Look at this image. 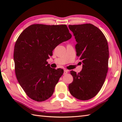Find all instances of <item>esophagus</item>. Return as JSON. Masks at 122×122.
<instances>
[{"instance_id":"1","label":"esophagus","mask_w":122,"mask_h":122,"mask_svg":"<svg viewBox=\"0 0 122 122\" xmlns=\"http://www.w3.org/2000/svg\"><path fill=\"white\" fill-rule=\"evenodd\" d=\"M68 70H64V74H66L67 73H68Z\"/></svg>"}]
</instances>
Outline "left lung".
<instances>
[{"label":"left lung","mask_w":122,"mask_h":122,"mask_svg":"<svg viewBox=\"0 0 122 122\" xmlns=\"http://www.w3.org/2000/svg\"><path fill=\"white\" fill-rule=\"evenodd\" d=\"M76 41V56L82 61L78 73L71 71L73 81L69 85L71 94L80 100L94 97L102 88L108 71L109 51L103 32L90 24L69 25Z\"/></svg>","instance_id":"left-lung-1"}]
</instances>
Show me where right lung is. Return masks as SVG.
I'll use <instances>...</instances> for the list:
<instances>
[{
	"label": "right lung",
	"mask_w": 122,
	"mask_h": 122,
	"mask_svg": "<svg viewBox=\"0 0 122 122\" xmlns=\"http://www.w3.org/2000/svg\"><path fill=\"white\" fill-rule=\"evenodd\" d=\"M71 37L66 25H32L19 36L14 48L15 73L31 99L42 102L53 94L63 70L51 68L46 60L57 46Z\"/></svg>",
	"instance_id": "right-lung-1"
}]
</instances>
